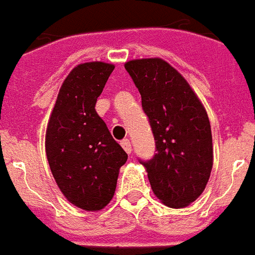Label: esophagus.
Here are the masks:
<instances>
[{
	"label": "esophagus",
	"mask_w": 255,
	"mask_h": 255,
	"mask_svg": "<svg viewBox=\"0 0 255 255\" xmlns=\"http://www.w3.org/2000/svg\"><path fill=\"white\" fill-rule=\"evenodd\" d=\"M121 144H122V146H123V149L126 150V152H127V153L132 152V146H131V141H129V138H124V140H122Z\"/></svg>",
	"instance_id": "1"
}]
</instances>
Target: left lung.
Listing matches in <instances>:
<instances>
[{
  "label": "left lung",
  "instance_id": "left-lung-1",
  "mask_svg": "<svg viewBox=\"0 0 255 255\" xmlns=\"http://www.w3.org/2000/svg\"><path fill=\"white\" fill-rule=\"evenodd\" d=\"M126 70L141 95L156 140L146 167L153 192L163 204L182 208L195 202L210 179L214 154L206 110L187 81L161 59L128 61Z\"/></svg>",
  "mask_w": 255,
  "mask_h": 255
}]
</instances>
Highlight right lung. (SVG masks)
Masks as SVG:
<instances>
[{"instance_id":"add662e5","label":"right lung","mask_w":255,"mask_h":255,"mask_svg":"<svg viewBox=\"0 0 255 255\" xmlns=\"http://www.w3.org/2000/svg\"><path fill=\"white\" fill-rule=\"evenodd\" d=\"M113 64L93 61L74 68L60 88L45 133L53 178L72 204L99 211L113 199L119 169L128 156L95 111Z\"/></svg>"}]
</instances>
